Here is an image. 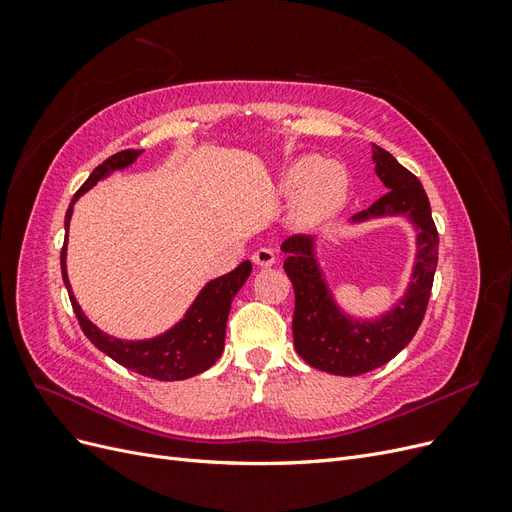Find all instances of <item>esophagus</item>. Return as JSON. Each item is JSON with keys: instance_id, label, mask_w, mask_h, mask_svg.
Masks as SVG:
<instances>
[{"instance_id": "esophagus-1", "label": "esophagus", "mask_w": 512, "mask_h": 512, "mask_svg": "<svg viewBox=\"0 0 512 512\" xmlns=\"http://www.w3.org/2000/svg\"><path fill=\"white\" fill-rule=\"evenodd\" d=\"M252 260H254V265H258V267H273L277 262V256H275L271 247H260V250H256L252 254Z\"/></svg>"}]
</instances>
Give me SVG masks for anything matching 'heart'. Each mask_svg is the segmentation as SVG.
<instances>
[{
  "mask_svg": "<svg viewBox=\"0 0 512 512\" xmlns=\"http://www.w3.org/2000/svg\"><path fill=\"white\" fill-rule=\"evenodd\" d=\"M280 190L292 196L290 218L299 228H312L344 207L348 175L342 164L303 156L290 162L280 179Z\"/></svg>",
  "mask_w": 512,
  "mask_h": 512,
  "instance_id": "1",
  "label": "heart"
}]
</instances>
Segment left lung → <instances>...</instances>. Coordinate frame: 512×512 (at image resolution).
Here are the masks:
<instances>
[{"mask_svg":"<svg viewBox=\"0 0 512 512\" xmlns=\"http://www.w3.org/2000/svg\"><path fill=\"white\" fill-rule=\"evenodd\" d=\"M374 164L376 175L389 192L369 209L356 213L352 222L406 215L418 230L412 282L391 312L378 320L344 314L322 280L314 239L294 235L282 243L284 271L294 288V350L307 365L333 376L367 374L389 363L412 342L425 318L438 265V230L421 181L378 145H374Z\"/></svg>","mask_w":512,"mask_h":512,"instance_id":"obj_1","label":"left lung"}]
</instances>
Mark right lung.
Returning <instances> with one entry per match:
<instances>
[{
	"mask_svg": "<svg viewBox=\"0 0 512 512\" xmlns=\"http://www.w3.org/2000/svg\"><path fill=\"white\" fill-rule=\"evenodd\" d=\"M143 151L138 149H126L119 151L115 156L104 160L100 166L94 168V173L81 185V190L74 194L72 203L66 211V241L61 247V277L70 294V303L76 318L87 339L98 350H102L106 356H111L113 361L123 365L136 374L153 378V380H185L203 374L215 361L220 359L224 350V337H226V320L232 299L241 290L247 277L252 273V262L243 260L241 265L222 277H215L203 290L198 292L196 301L190 305L185 316L175 324L173 329L166 333L153 337V339H136V342H128V339H117L100 331L94 322H91L81 305L76 303L72 286L68 282L66 271V243H68V226L72 218V207L87 190L108 177L115 170H121L130 166Z\"/></svg>",
	"mask_w": 512,
	"mask_h": 512,
	"instance_id": "right-lung-1",
	"label": "right lung"
}]
</instances>
